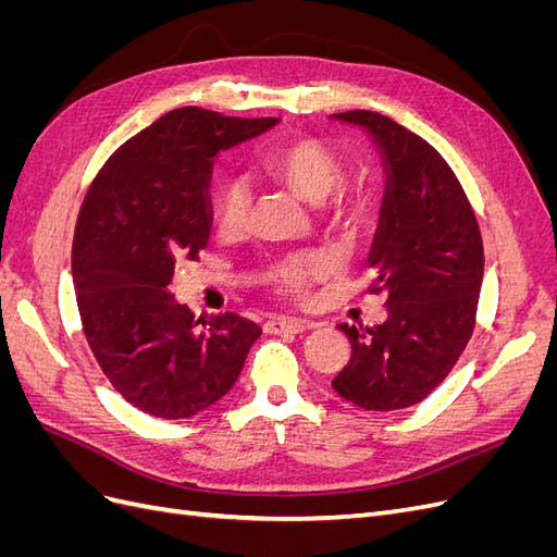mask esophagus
Here are the masks:
<instances>
[{
	"label": "esophagus",
	"mask_w": 557,
	"mask_h": 557,
	"mask_svg": "<svg viewBox=\"0 0 557 557\" xmlns=\"http://www.w3.org/2000/svg\"><path fill=\"white\" fill-rule=\"evenodd\" d=\"M309 327H313V323L299 318H272L264 323L267 334H301Z\"/></svg>",
	"instance_id": "1"
}]
</instances>
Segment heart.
<instances>
[{
	"mask_svg": "<svg viewBox=\"0 0 557 557\" xmlns=\"http://www.w3.org/2000/svg\"><path fill=\"white\" fill-rule=\"evenodd\" d=\"M264 166L281 183L290 188L295 197L307 205H320L344 178V164L323 144L301 139L274 148L267 156ZM367 201L360 195H342L330 207L334 223L352 225L367 215ZM250 188L244 178H227L215 195V223L225 237H237L248 225ZM327 258L307 250L269 262L262 281L278 295L301 299L307 297L311 283L327 274Z\"/></svg>",
	"mask_w": 557,
	"mask_h": 557,
	"instance_id": "obj_1",
	"label": "heart"
}]
</instances>
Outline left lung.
<instances>
[{"instance_id":"8db88e82","label":"left lung","mask_w":557,"mask_h":557,"mask_svg":"<svg viewBox=\"0 0 557 557\" xmlns=\"http://www.w3.org/2000/svg\"><path fill=\"white\" fill-rule=\"evenodd\" d=\"M364 132L383 166L379 225L367 262L385 293L374 327L342 323L350 360L332 387L367 411L425 399L465 350L483 283V244L460 181L411 129L376 111L332 113Z\"/></svg>"}]
</instances>
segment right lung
<instances>
[{"label": "right lung", "mask_w": 557, "mask_h": 557, "mask_svg": "<svg viewBox=\"0 0 557 557\" xmlns=\"http://www.w3.org/2000/svg\"><path fill=\"white\" fill-rule=\"evenodd\" d=\"M278 123L174 109L115 150L83 201L72 248L83 332L111 385L144 413L176 420L209 409L262 334L230 311L199 329L170 283L176 262L209 242L218 156Z\"/></svg>", "instance_id": "obj_1"}]
</instances>
